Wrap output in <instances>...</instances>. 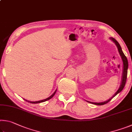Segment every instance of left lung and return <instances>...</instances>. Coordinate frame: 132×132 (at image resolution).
Returning <instances> with one entry per match:
<instances>
[{
  "label": "left lung",
  "instance_id": "left-lung-1",
  "mask_svg": "<svg viewBox=\"0 0 132 132\" xmlns=\"http://www.w3.org/2000/svg\"><path fill=\"white\" fill-rule=\"evenodd\" d=\"M111 39L112 41H113L115 42V44H116V45L117 46V48L118 49V51H119V54L120 55V56L122 57V61H123V75H122V82H121V85H120L119 88L118 89V90L116 92L113 96H112L110 99H109L107 101L103 102H99V103H97V102H89L87 101L90 103L95 104V105H104L105 104H107L108 102H109L112 99V98L115 97V96L117 95L118 93H119L120 92H121L122 90L123 89L124 87L125 86V84H126V79H127V75H128V59H127V57H126V56L125 55V54L123 52V51L122 50L121 46L119 45V44L118 43V42L115 39L113 38H111Z\"/></svg>",
  "mask_w": 132,
  "mask_h": 132
}]
</instances>
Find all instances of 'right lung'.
<instances>
[{"label":"right lung","instance_id":"right-lung-1","mask_svg":"<svg viewBox=\"0 0 132 132\" xmlns=\"http://www.w3.org/2000/svg\"><path fill=\"white\" fill-rule=\"evenodd\" d=\"M56 91H55V92H54V93H53L52 95H51L50 97H48V98H46V99L43 100H41V101H35V102H32V101H27V100H25V99H24V100H26V101H27V102H30V103H31V104H37V103H41V102H45V101H48V100H49L51 99V98H52L53 97V96H54V95L55 94L56 92Z\"/></svg>","mask_w":132,"mask_h":132}]
</instances>
